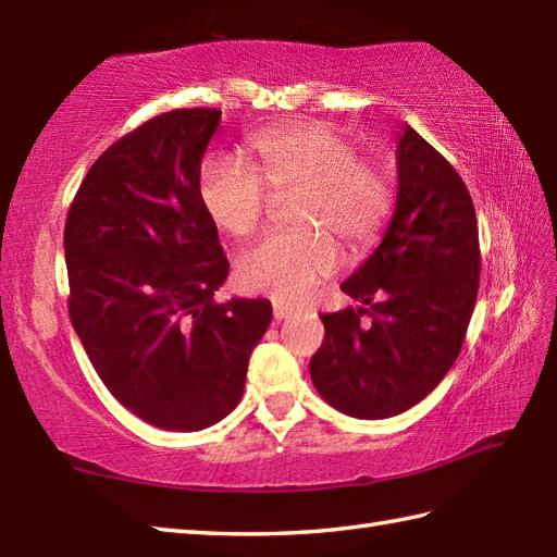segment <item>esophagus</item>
I'll return each mask as SVG.
<instances>
[{
  "mask_svg": "<svg viewBox=\"0 0 557 557\" xmlns=\"http://www.w3.org/2000/svg\"><path fill=\"white\" fill-rule=\"evenodd\" d=\"M272 315H275V321H285V318L292 315V306L285 304H272Z\"/></svg>",
  "mask_w": 557,
  "mask_h": 557,
  "instance_id": "1",
  "label": "esophagus"
}]
</instances>
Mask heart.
Segmentation results:
<instances>
[{
  "mask_svg": "<svg viewBox=\"0 0 557 557\" xmlns=\"http://www.w3.org/2000/svg\"><path fill=\"white\" fill-rule=\"evenodd\" d=\"M258 162L251 170L234 156H210L198 176L203 208L236 239L263 222L270 191L292 194V222L301 227L260 239L236 260V282L280 304H299L337 268V246L361 251L383 234L395 191L387 174L366 160L351 140L327 124H294L248 138Z\"/></svg>",
  "mask_w": 557,
  "mask_h": 557,
  "instance_id": "heart-1",
  "label": "heart"
}]
</instances>
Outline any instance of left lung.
<instances>
[{
  "mask_svg": "<svg viewBox=\"0 0 557 557\" xmlns=\"http://www.w3.org/2000/svg\"><path fill=\"white\" fill-rule=\"evenodd\" d=\"M397 180L381 246L342 285L370 309L321 315L325 339L309 363L318 395L354 419L397 417L433 393L459 357L479 294L474 203L411 126L399 136Z\"/></svg>",
  "mask_w": 557,
  "mask_h": 557,
  "instance_id": "1",
  "label": "left lung"
}]
</instances>
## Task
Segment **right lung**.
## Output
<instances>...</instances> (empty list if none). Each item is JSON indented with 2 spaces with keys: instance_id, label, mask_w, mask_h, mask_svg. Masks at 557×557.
I'll use <instances>...</instances> for the list:
<instances>
[{
  "instance_id": "obj_1",
  "label": "right lung",
  "mask_w": 557,
  "mask_h": 557,
  "mask_svg": "<svg viewBox=\"0 0 557 557\" xmlns=\"http://www.w3.org/2000/svg\"><path fill=\"white\" fill-rule=\"evenodd\" d=\"M220 110L152 116L92 162L69 208V318L116 401L164 431H200L239 405L265 299L215 304L227 280L198 191Z\"/></svg>"
}]
</instances>
